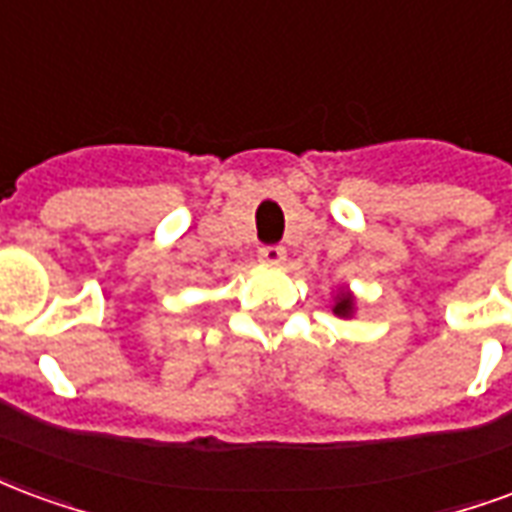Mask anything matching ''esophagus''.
<instances>
[{
  "mask_svg": "<svg viewBox=\"0 0 512 512\" xmlns=\"http://www.w3.org/2000/svg\"><path fill=\"white\" fill-rule=\"evenodd\" d=\"M260 260L263 263H282L285 260V246H277V244H268V246H260Z\"/></svg>",
  "mask_w": 512,
  "mask_h": 512,
  "instance_id": "esophagus-1",
  "label": "esophagus"
}]
</instances>
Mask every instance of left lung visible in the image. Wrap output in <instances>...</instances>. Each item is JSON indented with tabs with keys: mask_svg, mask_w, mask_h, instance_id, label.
Returning a JSON list of instances; mask_svg holds the SVG:
<instances>
[{
	"mask_svg": "<svg viewBox=\"0 0 512 512\" xmlns=\"http://www.w3.org/2000/svg\"><path fill=\"white\" fill-rule=\"evenodd\" d=\"M351 312H354V299H351L348 293H340V296H337V304H334V315L345 318V315H351Z\"/></svg>",
	"mask_w": 512,
	"mask_h": 512,
	"instance_id": "left-lung-1",
	"label": "left lung"
}]
</instances>
